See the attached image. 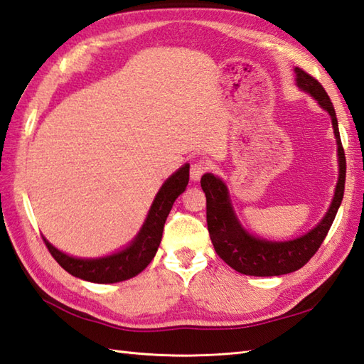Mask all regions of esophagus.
<instances>
[{"instance_id": "34e87169", "label": "esophagus", "mask_w": 364, "mask_h": 364, "mask_svg": "<svg viewBox=\"0 0 364 364\" xmlns=\"http://www.w3.org/2000/svg\"><path fill=\"white\" fill-rule=\"evenodd\" d=\"M209 167H210L209 163L203 161V159H200V161H197V163H193L191 166V178L193 181H198L201 178V175L206 173L209 171Z\"/></svg>"}]
</instances>
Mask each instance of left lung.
I'll list each match as a JSON object with an SVG mask.
<instances>
[{
	"label": "left lung",
	"mask_w": 364,
	"mask_h": 364,
	"mask_svg": "<svg viewBox=\"0 0 364 364\" xmlns=\"http://www.w3.org/2000/svg\"><path fill=\"white\" fill-rule=\"evenodd\" d=\"M294 73H296L298 87L310 92L318 104L331 114L338 144L340 178L336 183L332 205L323 220L306 235L289 242H268L252 237L235 218L225 183L213 173L203 175L200 181L203 192L206 193L208 231L215 252L235 272L248 276H281L296 272L306 265L324 242L344 196L346 156L332 100L314 75L301 68H294Z\"/></svg>",
	"instance_id": "1"
}]
</instances>
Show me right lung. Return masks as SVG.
<instances>
[{"label":"right lung","mask_w":364,"mask_h":364,"mask_svg":"<svg viewBox=\"0 0 364 364\" xmlns=\"http://www.w3.org/2000/svg\"><path fill=\"white\" fill-rule=\"evenodd\" d=\"M189 183V164H184L178 172L168 178L163 188L156 193V198L151 205L146 223L142 225L136 239L121 252L102 259H77L63 255L62 251L54 248L45 237L43 242L57 264L65 272L80 277L83 281L96 284H114L127 281L139 274L151 259L155 257L159 243H161L166 218L171 213L173 201L184 192Z\"/></svg>","instance_id":"1"}]
</instances>
